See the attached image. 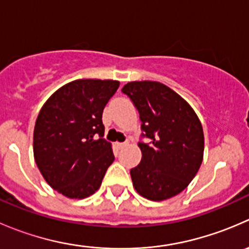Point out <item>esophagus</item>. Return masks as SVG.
<instances>
[{"label":"esophagus","instance_id":"1","mask_svg":"<svg viewBox=\"0 0 249 249\" xmlns=\"http://www.w3.org/2000/svg\"><path fill=\"white\" fill-rule=\"evenodd\" d=\"M126 144H127V142H122V143L118 142V143H117V147L119 148V149H122V148H124Z\"/></svg>","mask_w":249,"mask_h":249}]
</instances>
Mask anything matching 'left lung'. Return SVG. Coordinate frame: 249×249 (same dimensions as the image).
<instances>
[{"instance_id": "8db88e82", "label": "left lung", "mask_w": 249, "mask_h": 249, "mask_svg": "<svg viewBox=\"0 0 249 249\" xmlns=\"http://www.w3.org/2000/svg\"><path fill=\"white\" fill-rule=\"evenodd\" d=\"M122 91L140 113L142 159L131 169L132 184L143 197L162 201L176 196L195 177L203 158L202 125L183 97L159 82H130Z\"/></svg>"}]
</instances>
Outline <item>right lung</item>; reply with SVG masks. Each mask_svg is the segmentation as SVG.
<instances>
[{
  "label": "right lung",
  "instance_id": "add662e5",
  "mask_svg": "<svg viewBox=\"0 0 249 249\" xmlns=\"http://www.w3.org/2000/svg\"><path fill=\"white\" fill-rule=\"evenodd\" d=\"M118 88V80H73L57 89L39 110L35 161L48 184L64 196L94 194L114 161L112 144L102 139V113Z\"/></svg>",
  "mask_w": 249,
  "mask_h": 249
}]
</instances>
